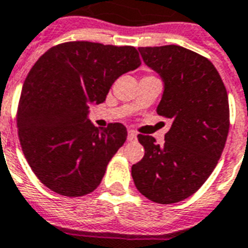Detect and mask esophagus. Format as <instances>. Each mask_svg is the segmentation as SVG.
Masks as SVG:
<instances>
[{"label":"esophagus","mask_w":248,"mask_h":248,"mask_svg":"<svg viewBox=\"0 0 248 248\" xmlns=\"http://www.w3.org/2000/svg\"><path fill=\"white\" fill-rule=\"evenodd\" d=\"M137 139V132L134 131V130H128L127 131V140L132 141Z\"/></svg>","instance_id":"esophagus-1"}]
</instances>
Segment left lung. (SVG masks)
Segmentation results:
<instances>
[{"label":"left lung","mask_w":248,"mask_h":248,"mask_svg":"<svg viewBox=\"0 0 248 248\" xmlns=\"http://www.w3.org/2000/svg\"><path fill=\"white\" fill-rule=\"evenodd\" d=\"M145 65L160 74L164 93L157 114L171 120L164 145L138 135L144 156L131 175L141 195L173 204L195 194L216 168L230 124L228 92L205 57L179 45L140 46Z\"/></svg>","instance_id":"1"}]
</instances>
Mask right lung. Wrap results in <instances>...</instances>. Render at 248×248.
<instances>
[{
	"label": "right lung",
	"mask_w": 248,
	"mask_h": 248,
	"mask_svg": "<svg viewBox=\"0 0 248 248\" xmlns=\"http://www.w3.org/2000/svg\"><path fill=\"white\" fill-rule=\"evenodd\" d=\"M140 63L134 46L69 41L32 66L19 99L18 137L28 165L49 190L78 198L97 188L127 130L122 124L94 127L88 105L104 103L116 79Z\"/></svg>",
	"instance_id": "obj_1"
}]
</instances>
